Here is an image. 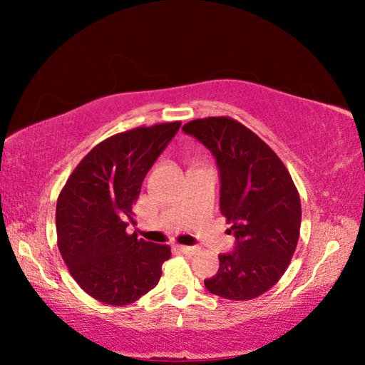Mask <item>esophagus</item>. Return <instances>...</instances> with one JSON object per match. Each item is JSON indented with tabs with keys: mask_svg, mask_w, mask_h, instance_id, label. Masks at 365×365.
I'll return each instance as SVG.
<instances>
[{
	"mask_svg": "<svg viewBox=\"0 0 365 365\" xmlns=\"http://www.w3.org/2000/svg\"><path fill=\"white\" fill-rule=\"evenodd\" d=\"M178 250H180L183 255H188V256H193L197 251H200V248H196V246H180Z\"/></svg>",
	"mask_w": 365,
	"mask_h": 365,
	"instance_id": "34e87169",
	"label": "esophagus"
}]
</instances>
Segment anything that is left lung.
<instances>
[{
    "instance_id": "left-lung-1",
    "label": "left lung",
    "mask_w": 365,
    "mask_h": 365,
    "mask_svg": "<svg viewBox=\"0 0 365 365\" xmlns=\"http://www.w3.org/2000/svg\"><path fill=\"white\" fill-rule=\"evenodd\" d=\"M182 130L215 158L220 212L232 224L235 248L219 255L207 292L227 299L261 296L280 280L294 255L301 227L298 190L269 145L230 117H207Z\"/></svg>"
}]
</instances>
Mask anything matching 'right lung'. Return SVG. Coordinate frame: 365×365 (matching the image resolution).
I'll list each match as a JSON object with an SVG mask.
<instances>
[{
	"label": "right lung",
	"mask_w": 365,
	"mask_h": 365,
	"mask_svg": "<svg viewBox=\"0 0 365 365\" xmlns=\"http://www.w3.org/2000/svg\"><path fill=\"white\" fill-rule=\"evenodd\" d=\"M182 122L137 127L101 141L67 178L56 205L58 246L80 288L110 306L158 285L168 245L128 235L141 183Z\"/></svg>",
	"instance_id": "obj_1"
}]
</instances>
